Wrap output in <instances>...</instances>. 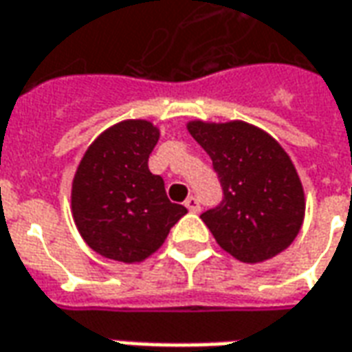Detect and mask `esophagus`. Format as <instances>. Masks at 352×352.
Wrapping results in <instances>:
<instances>
[{"label": "esophagus", "mask_w": 352, "mask_h": 352, "mask_svg": "<svg viewBox=\"0 0 352 352\" xmlns=\"http://www.w3.org/2000/svg\"><path fill=\"white\" fill-rule=\"evenodd\" d=\"M184 204L188 206V210L189 212H199L201 210V204H199V199L193 195H189L186 201H184Z\"/></svg>", "instance_id": "esophagus-1"}]
</instances>
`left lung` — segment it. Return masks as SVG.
Instances as JSON below:
<instances>
[{"label":"left lung","instance_id":"obj_1","mask_svg":"<svg viewBox=\"0 0 352 352\" xmlns=\"http://www.w3.org/2000/svg\"><path fill=\"white\" fill-rule=\"evenodd\" d=\"M212 159L221 201L201 214L221 248L244 263L290 246L305 214L298 172L267 132L243 121L188 124Z\"/></svg>","mask_w":352,"mask_h":352}]
</instances>
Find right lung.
<instances>
[{
    "instance_id": "obj_1",
    "label": "right lung",
    "mask_w": 352,
    "mask_h": 352,
    "mask_svg": "<svg viewBox=\"0 0 352 352\" xmlns=\"http://www.w3.org/2000/svg\"><path fill=\"white\" fill-rule=\"evenodd\" d=\"M159 131L148 121H123L102 132L81 159L72 188L79 233L104 258L134 263L164 243L188 208L170 203L148 161Z\"/></svg>"
}]
</instances>
